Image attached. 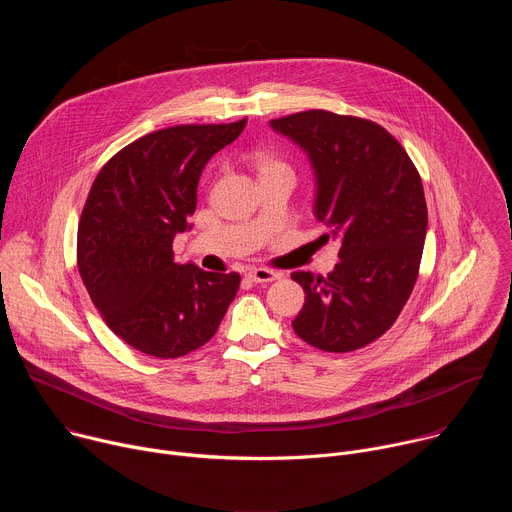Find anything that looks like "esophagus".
<instances>
[{
    "label": "esophagus",
    "mask_w": 512,
    "mask_h": 512,
    "mask_svg": "<svg viewBox=\"0 0 512 512\" xmlns=\"http://www.w3.org/2000/svg\"><path fill=\"white\" fill-rule=\"evenodd\" d=\"M247 277H249L251 281H255V283H271V281L279 279L281 273H277V271H273V269H265V267H255V269H251V271L247 273Z\"/></svg>",
    "instance_id": "esophagus-1"
}]
</instances>
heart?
<instances>
[{
    "instance_id": "heart-1",
    "label": "heart",
    "mask_w": 512,
    "mask_h": 512,
    "mask_svg": "<svg viewBox=\"0 0 512 512\" xmlns=\"http://www.w3.org/2000/svg\"><path fill=\"white\" fill-rule=\"evenodd\" d=\"M255 164H257V168H259V174L269 172V170H275V168H287L281 160H277L275 156H271V154H267V152H259V154L255 156Z\"/></svg>"
}]
</instances>
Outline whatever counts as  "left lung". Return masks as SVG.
<instances>
[{"instance_id":"1","label":"left lung","mask_w":512,"mask_h":512,"mask_svg":"<svg viewBox=\"0 0 512 512\" xmlns=\"http://www.w3.org/2000/svg\"><path fill=\"white\" fill-rule=\"evenodd\" d=\"M269 125L308 156L314 214L340 241V261L326 277L291 273L306 291L291 326L326 352L367 346L393 326L417 279L427 233L421 178L401 143L373 121L312 109Z\"/></svg>"}]
</instances>
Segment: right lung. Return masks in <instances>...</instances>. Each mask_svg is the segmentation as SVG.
<instances>
[{
  "label": "right lung",
  "instance_id": "add662e5",
  "mask_svg": "<svg viewBox=\"0 0 512 512\" xmlns=\"http://www.w3.org/2000/svg\"><path fill=\"white\" fill-rule=\"evenodd\" d=\"M245 123L176 125L143 135L115 154L91 186L79 223V273L107 326L143 354L178 358L200 348L237 296L239 273L180 265L172 243L192 227L204 166Z\"/></svg>",
  "mask_w": 512,
  "mask_h": 512
}]
</instances>
